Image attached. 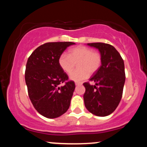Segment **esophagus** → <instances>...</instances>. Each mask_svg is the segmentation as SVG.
Listing matches in <instances>:
<instances>
[{
  "label": "esophagus",
  "mask_w": 147,
  "mask_h": 147,
  "mask_svg": "<svg viewBox=\"0 0 147 147\" xmlns=\"http://www.w3.org/2000/svg\"><path fill=\"white\" fill-rule=\"evenodd\" d=\"M75 85L77 86H78L82 85V83H79V82H77V83H75Z\"/></svg>",
  "instance_id": "obj_1"
}]
</instances>
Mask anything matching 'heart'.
I'll return each mask as SVG.
<instances>
[{
    "mask_svg": "<svg viewBox=\"0 0 147 147\" xmlns=\"http://www.w3.org/2000/svg\"><path fill=\"white\" fill-rule=\"evenodd\" d=\"M60 68L67 74H70L77 63L79 70L70 74V79L75 82H81L86 79L89 75L95 73L102 65V57L98 52L84 45H79L69 50L68 55L62 54L59 57Z\"/></svg>",
    "mask_w": 147,
    "mask_h": 147,
    "instance_id": "b5f03b06",
    "label": "heart"
}]
</instances>
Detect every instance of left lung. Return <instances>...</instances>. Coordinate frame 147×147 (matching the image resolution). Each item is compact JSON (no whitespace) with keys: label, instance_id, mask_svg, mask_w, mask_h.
<instances>
[{"label":"left lung","instance_id":"left-lung-1","mask_svg":"<svg viewBox=\"0 0 147 147\" xmlns=\"http://www.w3.org/2000/svg\"><path fill=\"white\" fill-rule=\"evenodd\" d=\"M87 45L99 50L102 65L90 79L95 85L88 82L84 84V104L92 114L105 117L115 110L122 98L125 83L124 61L113 45L104 43H87Z\"/></svg>","mask_w":147,"mask_h":147}]
</instances>
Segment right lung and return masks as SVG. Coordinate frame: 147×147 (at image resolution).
I'll return each instance as SVG.
<instances>
[{
	"mask_svg": "<svg viewBox=\"0 0 147 147\" xmlns=\"http://www.w3.org/2000/svg\"><path fill=\"white\" fill-rule=\"evenodd\" d=\"M72 42H53L40 45L28 58L25 79L34 107L41 115L53 119L65 113L70 105L75 82L59 65V57ZM64 83L63 85H61Z\"/></svg>",
	"mask_w": 147,
	"mask_h": 147,
	"instance_id": "1",
	"label": "right lung"
}]
</instances>
